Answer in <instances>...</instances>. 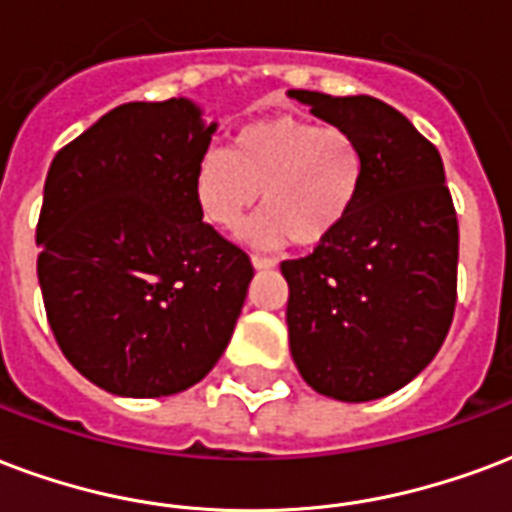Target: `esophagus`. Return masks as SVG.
<instances>
[{
	"instance_id": "obj_1",
	"label": "esophagus",
	"mask_w": 512,
	"mask_h": 512,
	"mask_svg": "<svg viewBox=\"0 0 512 512\" xmlns=\"http://www.w3.org/2000/svg\"><path fill=\"white\" fill-rule=\"evenodd\" d=\"M252 266H255L257 271H266V268H274L276 266V260H274V257L252 255Z\"/></svg>"
}]
</instances>
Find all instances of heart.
<instances>
[{"instance_id": "b5f03b06", "label": "heart", "mask_w": 512, "mask_h": 512, "mask_svg": "<svg viewBox=\"0 0 512 512\" xmlns=\"http://www.w3.org/2000/svg\"><path fill=\"white\" fill-rule=\"evenodd\" d=\"M363 181V154L344 127L268 116L236 132L233 146L208 149L195 168L200 214L236 230L263 192L244 238L255 246H317L344 225Z\"/></svg>"}]
</instances>
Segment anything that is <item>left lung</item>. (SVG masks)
Instances as JSON below:
<instances>
[{"instance_id": "obj_1", "label": "left lung", "mask_w": 512, "mask_h": 512, "mask_svg": "<svg viewBox=\"0 0 512 512\" xmlns=\"http://www.w3.org/2000/svg\"><path fill=\"white\" fill-rule=\"evenodd\" d=\"M287 94L344 127L363 154L344 225L312 255L282 263L290 352L317 393L382 399L434 361L453 323L458 222L442 157L382 100Z\"/></svg>"}]
</instances>
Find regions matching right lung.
Segmentation results:
<instances>
[{"instance_id": "obj_1", "label": "right lung", "mask_w": 512, "mask_h": 512, "mask_svg": "<svg viewBox=\"0 0 512 512\" xmlns=\"http://www.w3.org/2000/svg\"><path fill=\"white\" fill-rule=\"evenodd\" d=\"M214 132L187 97L127 102L51 162L37 279L64 358L102 391H187L233 336L255 271L195 200Z\"/></svg>"}]
</instances>
